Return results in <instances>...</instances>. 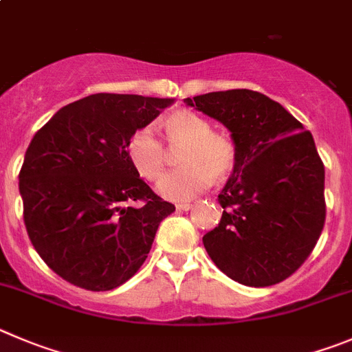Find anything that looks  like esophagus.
Segmentation results:
<instances>
[{
  "instance_id": "34e87169",
  "label": "esophagus",
  "mask_w": 352,
  "mask_h": 352,
  "mask_svg": "<svg viewBox=\"0 0 352 352\" xmlns=\"http://www.w3.org/2000/svg\"><path fill=\"white\" fill-rule=\"evenodd\" d=\"M176 209L178 211H188V209H192V204L190 202H182V204H176Z\"/></svg>"
}]
</instances>
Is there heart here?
<instances>
[{"label": "heart", "mask_w": 352, "mask_h": 352, "mask_svg": "<svg viewBox=\"0 0 352 352\" xmlns=\"http://www.w3.org/2000/svg\"><path fill=\"white\" fill-rule=\"evenodd\" d=\"M169 146H184L178 160L183 167L164 174L157 192L167 201H192L212 183L225 178L235 164V144L225 134L212 131L209 120L190 109L170 113L162 122ZM127 157L141 178L153 182L166 166V148L151 127L138 129L127 141Z\"/></svg>", "instance_id": "obj_1"}]
</instances>
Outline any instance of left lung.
Instances as JSON below:
<instances>
[{
  "label": "left lung",
  "instance_id": "1",
  "mask_svg": "<svg viewBox=\"0 0 352 352\" xmlns=\"http://www.w3.org/2000/svg\"><path fill=\"white\" fill-rule=\"evenodd\" d=\"M185 102L230 131L234 173L218 195L223 214L202 237L214 265L244 286L285 281L314 250L327 216L324 166L304 125L248 89Z\"/></svg>",
  "mask_w": 352,
  "mask_h": 352
}]
</instances>
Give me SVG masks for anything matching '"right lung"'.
Returning a JSON list of instances; mask_svg holds the SVG:
<instances>
[{
	"label": "right lung",
	"instance_id": "1",
	"mask_svg": "<svg viewBox=\"0 0 352 352\" xmlns=\"http://www.w3.org/2000/svg\"><path fill=\"white\" fill-rule=\"evenodd\" d=\"M174 99L92 94L64 106L34 134L19 173L34 250L63 279L108 292L140 270L174 206L132 167L129 138ZM140 200V206L130 202Z\"/></svg>",
	"mask_w": 352,
	"mask_h": 352
}]
</instances>
